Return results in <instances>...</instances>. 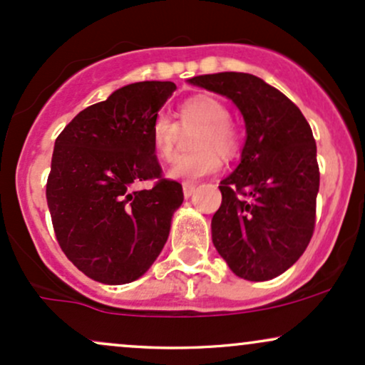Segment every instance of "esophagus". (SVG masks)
Returning a JSON list of instances; mask_svg holds the SVG:
<instances>
[{
	"instance_id": "34e87169",
	"label": "esophagus",
	"mask_w": 365,
	"mask_h": 365,
	"mask_svg": "<svg viewBox=\"0 0 365 365\" xmlns=\"http://www.w3.org/2000/svg\"><path fill=\"white\" fill-rule=\"evenodd\" d=\"M195 192V185H190V183H183V197L185 199H190Z\"/></svg>"
}]
</instances>
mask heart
<instances>
[{"label": "heart", "mask_w": 365, "mask_h": 365, "mask_svg": "<svg viewBox=\"0 0 365 365\" xmlns=\"http://www.w3.org/2000/svg\"><path fill=\"white\" fill-rule=\"evenodd\" d=\"M178 120L182 127H199L194 145L197 153L177 158L170 166L168 178L194 183L197 180L215 175L223 166V156H233L240 148V132L230 120V110L215 96L199 94L188 98L178 106ZM178 125L168 116L159 115L150 125V142L161 159L170 161L175 154Z\"/></svg>", "instance_id": "heart-1"}]
</instances>
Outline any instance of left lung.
I'll use <instances>...</instances> for the list:
<instances>
[{
    "mask_svg": "<svg viewBox=\"0 0 365 365\" xmlns=\"http://www.w3.org/2000/svg\"><path fill=\"white\" fill-rule=\"evenodd\" d=\"M188 83L228 98L245 121L240 163L220 183L212 244L238 278L273 279L299 261L316 223L319 166L311 125L255 75H199Z\"/></svg>",
    "mask_w": 365,
    "mask_h": 365,
    "instance_id": "8db88e82",
    "label": "left lung"
}]
</instances>
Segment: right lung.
Wrapping results in <instances>:
<instances>
[{
  "label": "right lung",
  "mask_w": 365,
  "mask_h": 365,
  "mask_svg": "<svg viewBox=\"0 0 365 365\" xmlns=\"http://www.w3.org/2000/svg\"><path fill=\"white\" fill-rule=\"evenodd\" d=\"M175 91L173 82L128 83L78 113L54 142L46 185L54 233L94 282H135L168 240L183 192L161 178L150 125ZM154 178L149 191L135 188Z\"/></svg>",
  "instance_id": "1"
}]
</instances>
